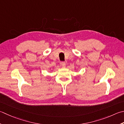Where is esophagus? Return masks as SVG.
I'll return each instance as SVG.
<instances>
[{
  "label": "esophagus",
  "instance_id": "34e87169",
  "mask_svg": "<svg viewBox=\"0 0 124 124\" xmlns=\"http://www.w3.org/2000/svg\"><path fill=\"white\" fill-rule=\"evenodd\" d=\"M61 65L63 67H65V65H66V64H65V63L64 62H62L61 63Z\"/></svg>",
  "mask_w": 124,
  "mask_h": 124
}]
</instances>
